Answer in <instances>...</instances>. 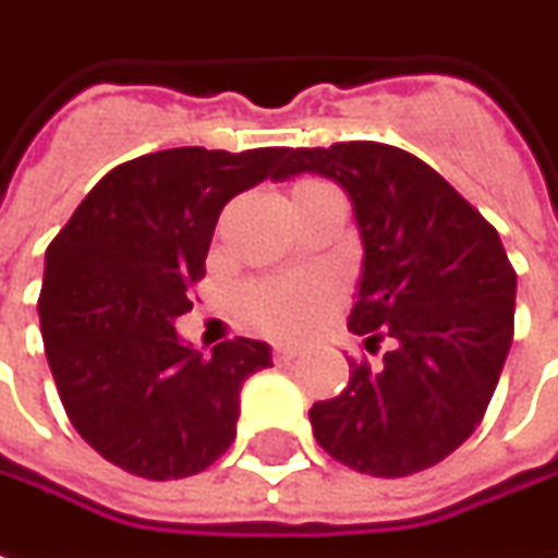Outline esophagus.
<instances>
[{
    "instance_id": "1",
    "label": "esophagus",
    "mask_w": 558,
    "mask_h": 558,
    "mask_svg": "<svg viewBox=\"0 0 558 558\" xmlns=\"http://www.w3.org/2000/svg\"><path fill=\"white\" fill-rule=\"evenodd\" d=\"M271 356H275V362H292L299 356V350H295V347H275Z\"/></svg>"
}]
</instances>
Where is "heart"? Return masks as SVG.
Instances as JSON below:
<instances>
[{"mask_svg": "<svg viewBox=\"0 0 558 558\" xmlns=\"http://www.w3.org/2000/svg\"><path fill=\"white\" fill-rule=\"evenodd\" d=\"M323 190L332 186L302 178L290 186V208L317 196ZM338 280L329 275H302V278H280V280H259L251 283L239 295V317L244 326H251L256 332L280 341H295L305 338L317 326L323 314L338 302Z\"/></svg>", "mask_w": 558, "mask_h": 558, "instance_id": "1", "label": "heart"}]
</instances>
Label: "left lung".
I'll use <instances>...</instances> for the list:
<instances>
[{
	"label": "left lung",
	"instance_id": "8db88e82",
	"mask_svg": "<svg viewBox=\"0 0 558 558\" xmlns=\"http://www.w3.org/2000/svg\"><path fill=\"white\" fill-rule=\"evenodd\" d=\"M314 171L344 186L362 239L347 329L380 365L311 408L314 438L347 469L408 477L481 426L513 341L517 271L496 226L423 159L380 142L283 147L275 181Z\"/></svg>",
	"mask_w": 558,
	"mask_h": 558
}]
</instances>
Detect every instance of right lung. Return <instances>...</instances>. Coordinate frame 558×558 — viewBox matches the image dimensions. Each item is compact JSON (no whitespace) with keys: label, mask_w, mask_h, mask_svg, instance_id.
Instances as JSON below:
<instances>
[{"label":"right lung","mask_w":558,"mask_h":558,"mask_svg":"<svg viewBox=\"0 0 558 558\" xmlns=\"http://www.w3.org/2000/svg\"><path fill=\"white\" fill-rule=\"evenodd\" d=\"M283 147H171L105 174L50 241L38 319L65 414L111 465L147 481L205 471L235 441L241 387L271 365L263 341L202 356L174 319L193 311L229 198L271 178Z\"/></svg>","instance_id":"add662e5"}]
</instances>
